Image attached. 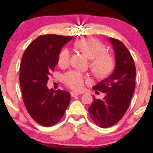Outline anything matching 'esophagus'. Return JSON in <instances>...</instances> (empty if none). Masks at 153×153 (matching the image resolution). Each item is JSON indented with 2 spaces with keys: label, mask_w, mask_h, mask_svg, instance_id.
<instances>
[{
  "label": "esophagus",
  "mask_w": 153,
  "mask_h": 153,
  "mask_svg": "<svg viewBox=\"0 0 153 153\" xmlns=\"http://www.w3.org/2000/svg\"><path fill=\"white\" fill-rule=\"evenodd\" d=\"M71 94L72 97H75V96H78V95L80 94H79V93H78V92H75V91H72V92H71Z\"/></svg>",
  "instance_id": "34e87169"
}]
</instances>
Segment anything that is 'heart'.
<instances>
[{
  "instance_id": "1",
  "label": "heart",
  "mask_w": 153,
  "mask_h": 153,
  "mask_svg": "<svg viewBox=\"0 0 153 153\" xmlns=\"http://www.w3.org/2000/svg\"><path fill=\"white\" fill-rule=\"evenodd\" d=\"M75 47L84 53L91 59L90 68L96 76L103 78L108 76L114 70L115 61L113 56L104 52L103 45L94 38H85L75 42ZM71 53L68 48H64L58 55V65L60 68H66L71 62ZM63 81L68 87L74 90L80 91L83 88L85 82L89 79L85 75L76 71L66 73L63 76Z\"/></svg>"
}]
</instances>
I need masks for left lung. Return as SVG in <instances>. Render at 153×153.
<instances>
[{
    "label": "left lung",
    "instance_id": "left-lung-1",
    "mask_svg": "<svg viewBox=\"0 0 153 153\" xmlns=\"http://www.w3.org/2000/svg\"><path fill=\"white\" fill-rule=\"evenodd\" d=\"M109 41L114 50V71L93 88L104 93L105 96L102 100L94 98L88 108L91 119L102 128L110 127L120 121L129 108L135 89L136 68L130 52L117 39L110 38Z\"/></svg>",
    "mask_w": 153,
    "mask_h": 153
}]
</instances>
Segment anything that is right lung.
Instances as JSON below:
<instances>
[{"label":"right lung","instance_id":"right-lung-1","mask_svg":"<svg viewBox=\"0 0 153 153\" xmlns=\"http://www.w3.org/2000/svg\"><path fill=\"white\" fill-rule=\"evenodd\" d=\"M72 39L56 34L42 35L27 47L22 56L19 80L23 101L31 118L45 127L57 124L71 101L70 93L50 90L47 83L58 63L61 48Z\"/></svg>","mask_w":153,"mask_h":153}]
</instances>
